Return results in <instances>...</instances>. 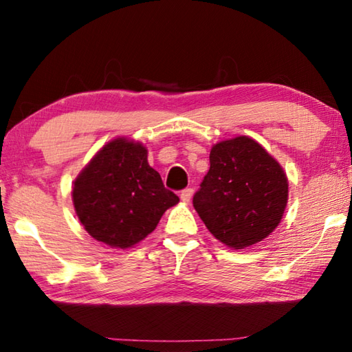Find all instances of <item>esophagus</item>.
Instances as JSON below:
<instances>
[{
  "mask_svg": "<svg viewBox=\"0 0 352 352\" xmlns=\"http://www.w3.org/2000/svg\"><path fill=\"white\" fill-rule=\"evenodd\" d=\"M192 194H194V190L190 189V188H188V189L182 190V194H180V199H182L183 204H189L190 199H192Z\"/></svg>",
  "mask_w": 352,
  "mask_h": 352,
  "instance_id": "1",
  "label": "esophagus"
}]
</instances>
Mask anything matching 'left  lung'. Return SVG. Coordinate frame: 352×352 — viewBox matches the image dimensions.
Wrapping results in <instances>:
<instances>
[{"label": "left lung", "instance_id": "1", "mask_svg": "<svg viewBox=\"0 0 352 352\" xmlns=\"http://www.w3.org/2000/svg\"><path fill=\"white\" fill-rule=\"evenodd\" d=\"M287 200L283 166L258 141L239 135L211 147L210 170L192 204L219 242L242 250L273 233Z\"/></svg>", "mask_w": 352, "mask_h": 352}]
</instances>
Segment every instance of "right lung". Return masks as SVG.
Here are the masks:
<instances>
[{"label":"right lung","instance_id":"1","mask_svg":"<svg viewBox=\"0 0 352 352\" xmlns=\"http://www.w3.org/2000/svg\"><path fill=\"white\" fill-rule=\"evenodd\" d=\"M73 205L88 234L111 248H132L180 199L147 162V148L126 136L107 142L73 183Z\"/></svg>","mask_w":352,"mask_h":352}]
</instances>
